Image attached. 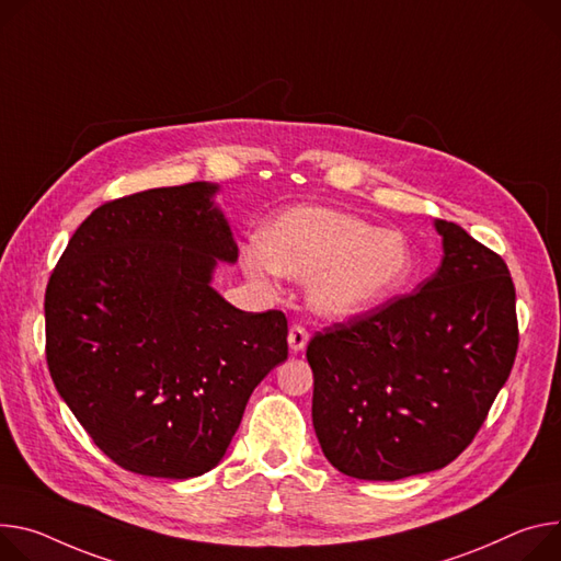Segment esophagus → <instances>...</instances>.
Wrapping results in <instances>:
<instances>
[{
	"instance_id": "obj_1",
	"label": "esophagus",
	"mask_w": 561,
	"mask_h": 561,
	"mask_svg": "<svg viewBox=\"0 0 561 561\" xmlns=\"http://www.w3.org/2000/svg\"><path fill=\"white\" fill-rule=\"evenodd\" d=\"M307 342H309L307 329L299 327V324H293L290 331H288V348L293 353H299V351H304V346H307Z\"/></svg>"
}]
</instances>
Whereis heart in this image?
I'll return each mask as SVG.
<instances>
[{"mask_svg": "<svg viewBox=\"0 0 561 561\" xmlns=\"http://www.w3.org/2000/svg\"><path fill=\"white\" fill-rule=\"evenodd\" d=\"M248 277L266 282L273 273L309 279L311 309L329 320H351L376 311L412 277L414 245L404 232L376 228L363 217L297 206L275 217L241 257Z\"/></svg>", "mask_w": 561, "mask_h": 561, "instance_id": "b5f03b06", "label": "heart"}]
</instances>
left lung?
I'll return each instance as SVG.
<instances>
[{"instance_id": "1", "label": "left lung", "mask_w": 561, "mask_h": 561, "mask_svg": "<svg viewBox=\"0 0 561 561\" xmlns=\"http://www.w3.org/2000/svg\"><path fill=\"white\" fill-rule=\"evenodd\" d=\"M438 271L416 293L313 335V427L346 477L398 481L445 468L511 376L515 284L496 252L434 221Z\"/></svg>"}]
</instances>
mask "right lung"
<instances>
[{
  "mask_svg": "<svg viewBox=\"0 0 561 561\" xmlns=\"http://www.w3.org/2000/svg\"><path fill=\"white\" fill-rule=\"evenodd\" d=\"M217 183L147 190L93 210L44 295L46 363L73 416L121 468L192 479L224 458L250 393L288 355L282 311L215 290L237 262Z\"/></svg>",
  "mask_w": 561,
  "mask_h": 561,
  "instance_id": "1",
  "label": "right lung"
}]
</instances>
